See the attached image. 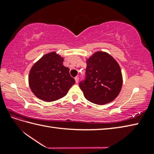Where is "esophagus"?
<instances>
[{"mask_svg":"<svg viewBox=\"0 0 154 154\" xmlns=\"http://www.w3.org/2000/svg\"><path fill=\"white\" fill-rule=\"evenodd\" d=\"M75 82H76L77 83L79 82V77H75Z\"/></svg>","mask_w":154,"mask_h":154,"instance_id":"esophagus-1","label":"esophagus"}]
</instances>
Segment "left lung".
<instances>
[{"label": "left lung", "instance_id": "1", "mask_svg": "<svg viewBox=\"0 0 154 154\" xmlns=\"http://www.w3.org/2000/svg\"><path fill=\"white\" fill-rule=\"evenodd\" d=\"M86 63V79L79 83L85 99L99 105L112 102L122 87L119 64L110 54L100 51L93 54Z\"/></svg>", "mask_w": 154, "mask_h": 154}]
</instances>
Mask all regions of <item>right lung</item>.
Listing matches in <instances>:
<instances>
[{
	"mask_svg": "<svg viewBox=\"0 0 154 154\" xmlns=\"http://www.w3.org/2000/svg\"><path fill=\"white\" fill-rule=\"evenodd\" d=\"M64 59L56 51L43 55L33 65L29 73L28 83L39 99L52 102L65 97L75 81L69 69L63 65Z\"/></svg>",
	"mask_w": 154,
	"mask_h": 154,
	"instance_id": "obj_1",
	"label": "right lung"
}]
</instances>
